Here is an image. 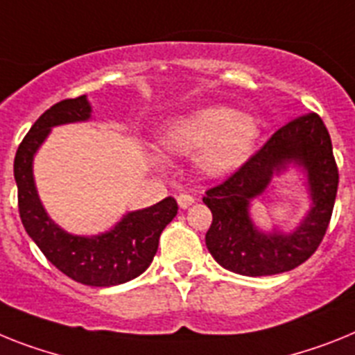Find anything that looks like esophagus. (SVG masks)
Segmentation results:
<instances>
[{"label":"esophagus","mask_w":355,"mask_h":355,"mask_svg":"<svg viewBox=\"0 0 355 355\" xmlns=\"http://www.w3.org/2000/svg\"><path fill=\"white\" fill-rule=\"evenodd\" d=\"M177 202L182 209H187L189 205L195 204V196L187 195V193H180V195H177Z\"/></svg>","instance_id":"34e87169"}]
</instances>
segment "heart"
<instances>
[{"instance_id": "obj_1", "label": "heart", "mask_w": 355, "mask_h": 355, "mask_svg": "<svg viewBox=\"0 0 355 355\" xmlns=\"http://www.w3.org/2000/svg\"><path fill=\"white\" fill-rule=\"evenodd\" d=\"M260 137L252 115L229 106H205L175 119L159 135L164 153L195 155V166L205 178H225L251 159ZM157 164V159H150Z\"/></svg>"}]
</instances>
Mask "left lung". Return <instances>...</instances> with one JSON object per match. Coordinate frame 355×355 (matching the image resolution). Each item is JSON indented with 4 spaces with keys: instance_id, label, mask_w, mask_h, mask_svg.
<instances>
[{
    "instance_id": "left-lung-1",
    "label": "left lung",
    "mask_w": 355,
    "mask_h": 355,
    "mask_svg": "<svg viewBox=\"0 0 355 355\" xmlns=\"http://www.w3.org/2000/svg\"><path fill=\"white\" fill-rule=\"evenodd\" d=\"M288 167L304 173L311 207L293 232H263L252 220L250 204L268 191L274 176ZM338 182L332 142L320 115L309 113L294 119L279 128L233 177L205 193L204 204L213 213L205 245L223 269L242 276L293 270L309 260L323 240Z\"/></svg>"
}]
</instances>
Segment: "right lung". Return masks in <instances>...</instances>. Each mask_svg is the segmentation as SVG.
Returning <instances> with one entry per match:
<instances>
[{"label":"right lung","instance_id":"add662e5","mask_svg":"<svg viewBox=\"0 0 355 355\" xmlns=\"http://www.w3.org/2000/svg\"><path fill=\"white\" fill-rule=\"evenodd\" d=\"M92 104L86 95L53 104L41 115L17 148L14 178L23 227L46 260L68 278L90 287H113L141 276L159 249L164 227L177 216L173 196L144 209L130 211L110 231L79 236L59 227L44 209L34 180V157L52 128L86 122Z\"/></svg>","mask_w":355,"mask_h":355}]
</instances>
